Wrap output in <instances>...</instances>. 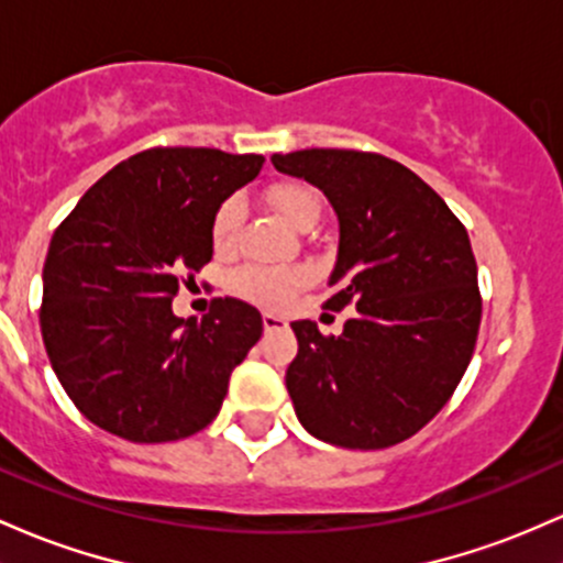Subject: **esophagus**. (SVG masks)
<instances>
[{
  "instance_id": "1",
  "label": "esophagus",
  "mask_w": 563,
  "mask_h": 563,
  "mask_svg": "<svg viewBox=\"0 0 563 563\" xmlns=\"http://www.w3.org/2000/svg\"><path fill=\"white\" fill-rule=\"evenodd\" d=\"M262 323H264V331L288 329V320L280 318V314H272V312H264V314H262Z\"/></svg>"
}]
</instances>
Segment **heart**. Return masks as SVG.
I'll return each instance as SVG.
<instances>
[{"label":"heart","instance_id":"obj_1","mask_svg":"<svg viewBox=\"0 0 563 563\" xmlns=\"http://www.w3.org/2000/svg\"><path fill=\"white\" fill-rule=\"evenodd\" d=\"M269 202L296 230H310L320 216L318 195L307 184H277V187L269 189ZM243 216L245 208L240 197H227L216 208L211 221V243L216 253H230L234 249ZM310 283L312 269L305 267V264H288V267H258V264H249V267H240L232 275L234 291L264 307H286Z\"/></svg>","mask_w":563,"mask_h":563}]
</instances>
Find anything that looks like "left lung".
Instances as JSON below:
<instances>
[{
  "label": "left lung",
  "mask_w": 563,
  "mask_h": 563,
  "mask_svg": "<svg viewBox=\"0 0 563 563\" xmlns=\"http://www.w3.org/2000/svg\"><path fill=\"white\" fill-rule=\"evenodd\" d=\"M272 165L329 197L339 256L325 307H352L339 336L312 320L291 323L296 417L333 446H395L446 406L473 357L481 291L465 224L385 154L301 150L272 154Z\"/></svg>",
  "instance_id": "8db88e82"
}]
</instances>
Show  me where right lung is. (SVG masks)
<instances>
[{"instance_id": "add662e5", "label": "right lung", "mask_w": 563, "mask_h": 563, "mask_svg": "<svg viewBox=\"0 0 563 563\" xmlns=\"http://www.w3.org/2000/svg\"><path fill=\"white\" fill-rule=\"evenodd\" d=\"M262 165V154L154 146L98 178L58 224L42 272V342L92 424L165 443L216 419L262 314L224 296L184 320L170 301L184 274L195 280L211 262L216 208Z\"/></svg>"}]
</instances>
